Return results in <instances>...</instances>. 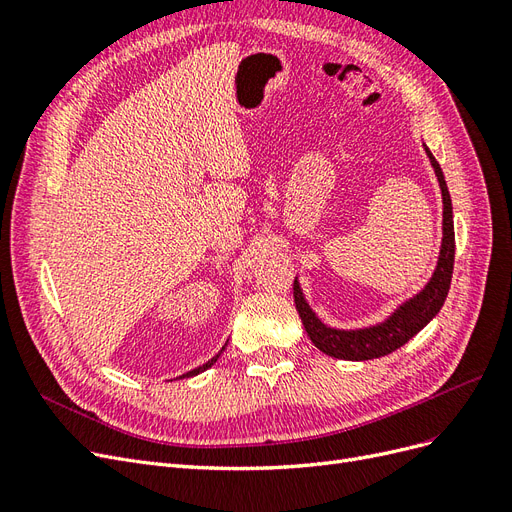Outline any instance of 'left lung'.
<instances>
[{"label":"left lung","mask_w":512,"mask_h":512,"mask_svg":"<svg viewBox=\"0 0 512 512\" xmlns=\"http://www.w3.org/2000/svg\"><path fill=\"white\" fill-rule=\"evenodd\" d=\"M425 151L431 160L433 170H436V177L442 190V203H444V222H442L444 237H442V250H440L436 273H433L425 290L418 292L414 299L401 305L389 320L378 324V327H369L361 331H337L331 327H324L312 309H309V305L305 303L299 282L294 280V288H292L294 305H297V312L303 320V327L309 339H312L314 346L324 354L335 356V359H344V361L380 359V356L391 354L397 348L408 344L410 339L440 312V307L446 301L448 288H451L453 265H455L453 205H451V194H448L440 164L431 156V151L427 147Z\"/></svg>","instance_id":"8db88e82"}]
</instances>
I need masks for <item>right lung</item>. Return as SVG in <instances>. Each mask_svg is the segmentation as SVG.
Returning <instances> with one entry per match:
<instances>
[{
  "mask_svg": "<svg viewBox=\"0 0 512 512\" xmlns=\"http://www.w3.org/2000/svg\"><path fill=\"white\" fill-rule=\"evenodd\" d=\"M220 356V354H218ZM218 356H213V359L209 361V363H205V365H200L198 369H192V371H188V374H183V376H179V378H190V376H196V374H200V371H205V369H209L215 361H218Z\"/></svg>",
  "mask_w": 512,
  "mask_h": 512,
  "instance_id": "1",
  "label": "right lung"
}]
</instances>
